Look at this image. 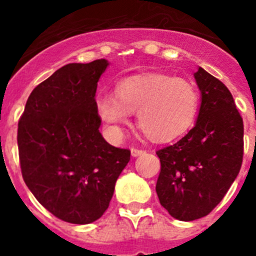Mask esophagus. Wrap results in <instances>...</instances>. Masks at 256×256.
Here are the masks:
<instances>
[{"label":"esophagus","mask_w":256,"mask_h":256,"mask_svg":"<svg viewBox=\"0 0 256 256\" xmlns=\"http://www.w3.org/2000/svg\"><path fill=\"white\" fill-rule=\"evenodd\" d=\"M144 150H142V148H132V156H142V154H144Z\"/></svg>","instance_id":"1"}]
</instances>
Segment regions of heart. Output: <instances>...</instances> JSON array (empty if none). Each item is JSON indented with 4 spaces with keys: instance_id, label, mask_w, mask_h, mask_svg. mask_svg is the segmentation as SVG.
I'll return each mask as SVG.
<instances>
[{
    "instance_id": "obj_1",
    "label": "heart",
    "mask_w": 256,
    "mask_h": 256,
    "mask_svg": "<svg viewBox=\"0 0 256 256\" xmlns=\"http://www.w3.org/2000/svg\"><path fill=\"white\" fill-rule=\"evenodd\" d=\"M96 110L110 136L120 138L136 112L138 128L156 142H168L192 126L199 110L194 82L168 74L150 73L126 78L116 86V98L100 96Z\"/></svg>"
}]
</instances>
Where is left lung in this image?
I'll return each mask as SVG.
<instances>
[{
    "mask_svg": "<svg viewBox=\"0 0 256 256\" xmlns=\"http://www.w3.org/2000/svg\"><path fill=\"white\" fill-rule=\"evenodd\" d=\"M195 80L202 92L196 124L176 144L156 152V195L171 216L184 222L218 206L243 160V120L230 90L202 68Z\"/></svg>",
    "mask_w": 256,
    "mask_h": 256,
    "instance_id": "obj_1",
    "label": "left lung"
}]
</instances>
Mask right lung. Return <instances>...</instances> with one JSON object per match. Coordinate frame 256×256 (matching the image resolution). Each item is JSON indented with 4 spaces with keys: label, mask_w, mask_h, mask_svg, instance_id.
I'll use <instances>...</instances> for the list:
<instances>
[{
    "label": "right lung",
    "mask_w": 256,
    "mask_h": 256,
    "mask_svg": "<svg viewBox=\"0 0 256 256\" xmlns=\"http://www.w3.org/2000/svg\"><path fill=\"white\" fill-rule=\"evenodd\" d=\"M106 60L69 64L41 82L18 120L22 178L56 218L88 224L108 210L128 148L100 136L96 92Z\"/></svg>",
    "instance_id": "right-lung-1"
}]
</instances>
